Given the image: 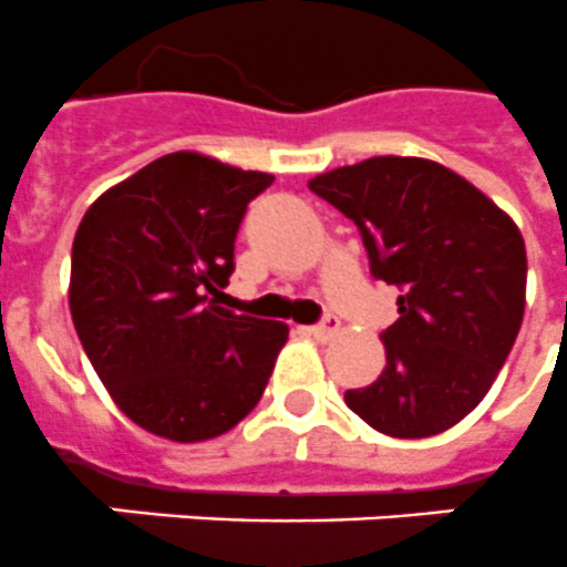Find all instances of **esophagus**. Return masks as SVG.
Instances as JSON below:
<instances>
[{
	"instance_id": "1",
	"label": "esophagus",
	"mask_w": 567,
	"mask_h": 567,
	"mask_svg": "<svg viewBox=\"0 0 567 567\" xmlns=\"http://www.w3.org/2000/svg\"><path fill=\"white\" fill-rule=\"evenodd\" d=\"M338 331H340V320H338V317H334V315H326V317H323V323L311 326V334H315L317 340L334 338Z\"/></svg>"
}]
</instances>
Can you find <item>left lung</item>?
<instances>
[{
	"label": "left lung",
	"mask_w": 567,
	"mask_h": 567,
	"mask_svg": "<svg viewBox=\"0 0 567 567\" xmlns=\"http://www.w3.org/2000/svg\"><path fill=\"white\" fill-rule=\"evenodd\" d=\"M363 238L375 279L395 285L381 331L388 367L347 390L349 411L399 440L457 425L489 393L524 317L527 250L507 212L434 159L372 156L308 179Z\"/></svg>",
	"instance_id": "obj_1"
}]
</instances>
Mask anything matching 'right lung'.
<instances>
[{
  "mask_svg": "<svg viewBox=\"0 0 567 567\" xmlns=\"http://www.w3.org/2000/svg\"><path fill=\"white\" fill-rule=\"evenodd\" d=\"M274 183L195 151L148 163L86 209L69 311L118 411L172 443L227 434L259 404L288 326L218 306L244 212Z\"/></svg>",
  "mask_w": 567,
  "mask_h": 567,
  "instance_id": "obj_1",
  "label": "right lung"
}]
</instances>
